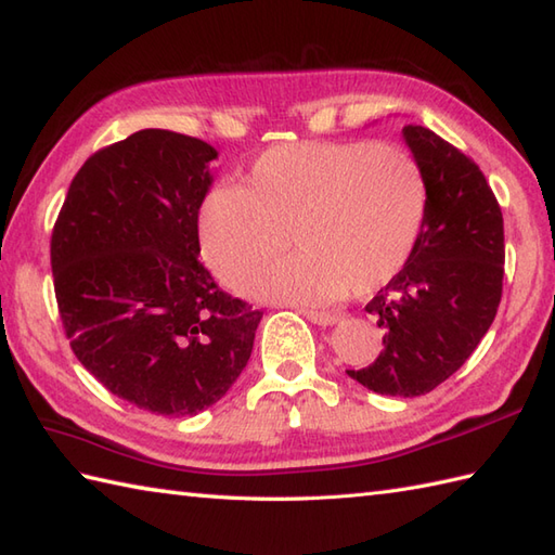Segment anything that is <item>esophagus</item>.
<instances>
[{
    "mask_svg": "<svg viewBox=\"0 0 555 555\" xmlns=\"http://www.w3.org/2000/svg\"><path fill=\"white\" fill-rule=\"evenodd\" d=\"M301 313L311 320V323H315V325H323V327H327V325H335L337 320H339V315L337 313H325V311H309V309H301Z\"/></svg>",
    "mask_w": 555,
    "mask_h": 555,
    "instance_id": "34e87169",
    "label": "esophagus"
}]
</instances>
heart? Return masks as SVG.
<instances>
[{
  "label": "heart",
  "instance_id": "heart-1",
  "mask_svg": "<svg viewBox=\"0 0 555 555\" xmlns=\"http://www.w3.org/2000/svg\"><path fill=\"white\" fill-rule=\"evenodd\" d=\"M427 214V180L389 144L294 142L254 162L246 188L216 184L199 208L206 263L240 289L284 248L297 255L246 283L254 299L330 304L397 278ZM288 238L285 241L284 237Z\"/></svg>",
  "mask_w": 555,
  "mask_h": 555
}]
</instances>
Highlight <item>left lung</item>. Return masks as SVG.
Returning a JSON list of instances; mask_svg holds the SVG:
<instances>
[{"instance_id": "1", "label": "left lung", "mask_w": 555, "mask_h": 555, "mask_svg": "<svg viewBox=\"0 0 555 555\" xmlns=\"http://www.w3.org/2000/svg\"><path fill=\"white\" fill-rule=\"evenodd\" d=\"M403 142L427 180V214L415 249L365 306L385 330L375 363L347 371L375 393L413 399L470 359L496 318L503 289V216L482 170L423 126Z\"/></svg>"}]
</instances>
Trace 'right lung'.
I'll use <instances>...</instances> for the list:
<instances>
[{
	"instance_id": "add662e5",
	"label": "right lung",
	"mask_w": 555,
	"mask_h": 555,
	"mask_svg": "<svg viewBox=\"0 0 555 555\" xmlns=\"http://www.w3.org/2000/svg\"><path fill=\"white\" fill-rule=\"evenodd\" d=\"M214 158L188 134L134 132L85 162L52 232L73 353L111 393L156 415L223 399L263 318L196 261Z\"/></svg>"
}]
</instances>
